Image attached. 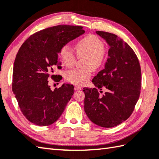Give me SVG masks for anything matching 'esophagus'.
<instances>
[{"mask_svg": "<svg viewBox=\"0 0 159 159\" xmlns=\"http://www.w3.org/2000/svg\"><path fill=\"white\" fill-rule=\"evenodd\" d=\"M74 89H75L76 91H79V90L81 89V87H80V86H75V87H74Z\"/></svg>", "mask_w": 159, "mask_h": 159, "instance_id": "obj_1", "label": "esophagus"}]
</instances>
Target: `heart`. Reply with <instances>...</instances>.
Wrapping results in <instances>:
<instances>
[{
	"mask_svg": "<svg viewBox=\"0 0 159 159\" xmlns=\"http://www.w3.org/2000/svg\"><path fill=\"white\" fill-rule=\"evenodd\" d=\"M78 57H86L85 70L73 69L65 74V79L74 85H80L84 81L89 79L93 71L98 70L103 65L107 58V49L104 48L103 42L94 34L80 39L76 45ZM61 58L65 66L71 67L76 63L77 57L71 47L65 45L60 52Z\"/></svg>",
	"mask_w": 159,
	"mask_h": 159,
	"instance_id": "b5f03b06",
	"label": "heart"
}]
</instances>
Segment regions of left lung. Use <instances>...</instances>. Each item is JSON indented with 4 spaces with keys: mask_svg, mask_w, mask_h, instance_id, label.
Here are the masks:
<instances>
[{
    "mask_svg": "<svg viewBox=\"0 0 159 159\" xmlns=\"http://www.w3.org/2000/svg\"><path fill=\"white\" fill-rule=\"evenodd\" d=\"M96 33L110 49L105 68L92 79L96 88L83 89L84 110L92 122L109 128L119 125L132 114L141 93V66L134 52L123 39L109 32ZM102 87L107 92L101 96L98 89L102 92Z\"/></svg>",
    "mask_w": 159,
    "mask_h": 159,
    "instance_id": "obj_1",
    "label": "left lung"
}]
</instances>
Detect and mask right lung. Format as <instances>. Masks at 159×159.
I'll return each mask as SVG.
<instances>
[{
    "label": "right lung",
    "instance_id": "add662e5",
    "mask_svg": "<svg viewBox=\"0 0 159 159\" xmlns=\"http://www.w3.org/2000/svg\"><path fill=\"white\" fill-rule=\"evenodd\" d=\"M85 33L80 26L57 25L47 28L30 36L16 57L12 91L26 119L35 125L47 126L56 122L73 95L74 86L63 84L54 91L48 79L60 69L58 58L62 47ZM60 79H58V80Z\"/></svg>",
    "mask_w": 159,
    "mask_h": 159
}]
</instances>
